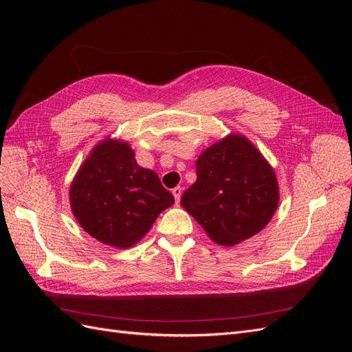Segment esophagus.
I'll list each match as a JSON object with an SVG mask.
<instances>
[{
    "mask_svg": "<svg viewBox=\"0 0 352 352\" xmlns=\"http://www.w3.org/2000/svg\"><path fill=\"white\" fill-rule=\"evenodd\" d=\"M172 194H173L176 202H179V201H180V197H182V188H180V186L173 188V189H172Z\"/></svg>",
    "mask_w": 352,
    "mask_h": 352,
    "instance_id": "34e87169",
    "label": "esophagus"
}]
</instances>
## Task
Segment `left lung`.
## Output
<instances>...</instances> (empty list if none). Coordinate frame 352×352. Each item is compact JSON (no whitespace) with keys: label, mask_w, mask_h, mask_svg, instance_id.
Returning a JSON list of instances; mask_svg holds the SVG:
<instances>
[{"label":"left lung","mask_w":352,"mask_h":352,"mask_svg":"<svg viewBox=\"0 0 352 352\" xmlns=\"http://www.w3.org/2000/svg\"><path fill=\"white\" fill-rule=\"evenodd\" d=\"M279 202L274 170L242 135H228L197 160V180L180 204L225 247L242 242L273 217Z\"/></svg>","instance_id":"1"}]
</instances>
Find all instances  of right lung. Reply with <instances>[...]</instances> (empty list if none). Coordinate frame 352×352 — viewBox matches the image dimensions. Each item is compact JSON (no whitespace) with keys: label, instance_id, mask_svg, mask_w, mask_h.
Masks as SVG:
<instances>
[{"label":"right lung","instance_id":"obj_1","mask_svg":"<svg viewBox=\"0 0 352 352\" xmlns=\"http://www.w3.org/2000/svg\"><path fill=\"white\" fill-rule=\"evenodd\" d=\"M175 202L158 175L136 163L129 144L104 140L91 151L70 185V207L95 239L131 248Z\"/></svg>","mask_w":352,"mask_h":352}]
</instances>
